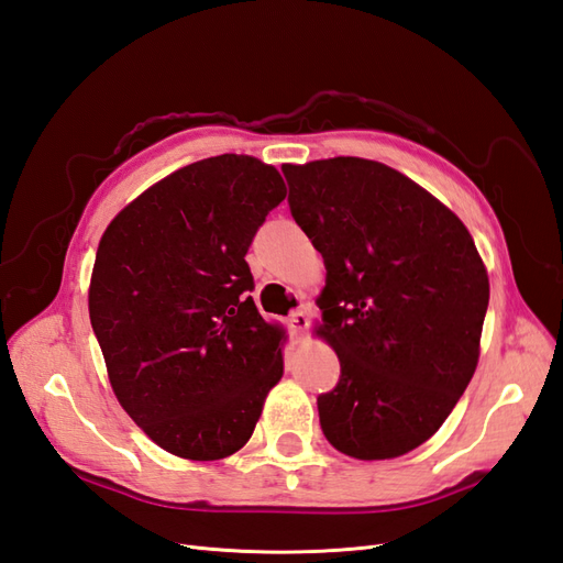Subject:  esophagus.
<instances>
[{
  "label": "esophagus",
  "instance_id": "esophagus-1",
  "mask_svg": "<svg viewBox=\"0 0 563 563\" xmlns=\"http://www.w3.org/2000/svg\"><path fill=\"white\" fill-rule=\"evenodd\" d=\"M288 327H291V331H294V335L298 340L305 333H308V329H310V308H308V305H302L298 312H294L291 317H288Z\"/></svg>",
  "mask_w": 563,
  "mask_h": 563
}]
</instances>
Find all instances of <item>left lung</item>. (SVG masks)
Returning a JSON list of instances; mask_svg holds the SVG:
<instances>
[{
	"label": "left lung",
	"instance_id": "1",
	"mask_svg": "<svg viewBox=\"0 0 563 563\" xmlns=\"http://www.w3.org/2000/svg\"><path fill=\"white\" fill-rule=\"evenodd\" d=\"M282 168L327 265L317 335L340 380L317 399L323 437L356 460L399 457L444 424L474 376L486 265L463 220L395 168L362 157Z\"/></svg>",
	"mask_w": 563,
	"mask_h": 563
}]
</instances>
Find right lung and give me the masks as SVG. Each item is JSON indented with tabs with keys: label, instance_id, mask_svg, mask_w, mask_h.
Returning a JSON list of instances; mask_svg holds the SVG:
<instances>
[{
	"label": "right lung",
	"instance_id": "add662e5",
	"mask_svg": "<svg viewBox=\"0 0 563 563\" xmlns=\"http://www.w3.org/2000/svg\"><path fill=\"white\" fill-rule=\"evenodd\" d=\"M284 197L275 166L218 155L147 187L100 236L89 317L112 391L178 457L240 451L284 376L286 331L255 308L246 263Z\"/></svg>",
	"mask_w": 563,
	"mask_h": 563
}]
</instances>
